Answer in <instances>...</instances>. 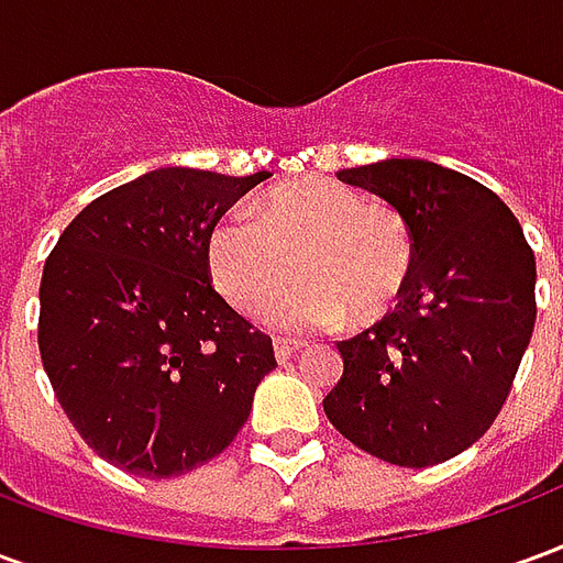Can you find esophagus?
<instances>
[{"instance_id": "esophagus-1", "label": "esophagus", "mask_w": 563, "mask_h": 563, "mask_svg": "<svg viewBox=\"0 0 563 563\" xmlns=\"http://www.w3.org/2000/svg\"><path fill=\"white\" fill-rule=\"evenodd\" d=\"M301 350V341H289V338H277L274 341V355H277V362H289L295 353Z\"/></svg>"}]
</instances>
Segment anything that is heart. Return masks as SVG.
Masks as SVG:
<instances>
[{
	"label": "heart",
	"instance_id": "obj_1",
	"mask_svg": "<svg viewBox=\"0 0 563 563\" xmlns=\"http://www.w3.org/2000/svg\"><path fill=\"white\" fill-rule=\"evenodd\" d=\"M208 268L244 317L268 313L298 268L305 283L277 307V325L313 331L346 313L355 322L386 317L410 286L416 241L398 208L307 177L271 189L253 210L225 213L208 238Z\"/></svg>",
	"mask_w": 563,
	"mask_h": 563
}]
</instances>
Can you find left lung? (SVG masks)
<instances>
[{
	"mask_svg": "<svg viewBox=\"0 0 563 563\" xmlns=\"http://www.w3.org/2000/svg\"><path fill=\"white\" fill-rule=\"evenodd\" d=\"M410 222L416 268L398 307L338 343L325 416L398 467H431L492 428L537 319V262L519 220L467 174L424 159L346 168Z\"/></svg>",
	"mask_w": 563,
	"mask_h": 563,
	"instance_id": "1",
	"label": "left lung"
}]
</instances>
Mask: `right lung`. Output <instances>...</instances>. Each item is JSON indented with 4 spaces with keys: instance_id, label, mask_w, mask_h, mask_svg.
<instances>
[{
    "instance_id": "add662e5",
    "label": "right lung",
    "mask_w": 563,
    "mask_h": 563,
    "mask_svg": "<svg viewBox=\"0 0 563 563\" xmlns=\"http://www.w3.org/2000/svg\"><path fill=\"white\" fill-rule=\"evenodd\" d=\"M265 177L150 172L90 201L44 262L42 365L75 431L120 471L172 479L217 459L277 367L208 268L213 225Z\"/></svg>"
}]
</instances>
